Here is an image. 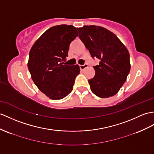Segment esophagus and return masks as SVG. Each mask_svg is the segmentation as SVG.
I'll return each instance as SVG.
<instances>
[{"instance_id":"1","label":"esophagus","mask_w":154,"mask_h":154,"mask_svg":"<svg viewBox=\"0 0 154 154\" xmlns=\"http://www.w3.org/2000/svg\"><path fill=\"white\" fill-rule=\"evenodd\" d=\"M88 66V63H85L84 65H80V68L81 70H84V69H85V68H87Z\"/></svg>"}]
</instances>
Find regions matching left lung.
<instances>
[{
  "instance_id": "8db88e82",
  "label": "left lung",
  "mask_w": 154,
  "mask_h": 154,
  "mask_svg": "<svg viewBox=\"0 0 154 154\" xmlns=\"http://www.w3.org/2000/svg\"><path fill=\"white\" fill-rule=\"evenodd\" d=\"M77 30L91 57L100 59L99 64L93 66L94 78L88 80L91 91L100 98L115 95L130 72L128 50L117 36L105 28L84 25Z\"/></svg>"
}]
</instances>
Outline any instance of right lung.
Masks as SVG:
<instances>
[{
    "mask_svg": "<svg viewBox=\"0 0 154 154\" xmlns=\"http://www.w3.org/2000/svg\"><path fill=\"white\" fill-rule=\"evenodd\" d=\"M72 25H60L48 29L33 44L28 69L34 83L48 97L62 99L72 91L80 66L64 65L70 42L78 36Z\"/></svg>",
    "mask_w": 154,
    "mask_h": 154,
    "instance_id": "obj_1",
    "label": "right lung"
}]
</instances>
